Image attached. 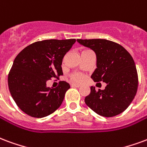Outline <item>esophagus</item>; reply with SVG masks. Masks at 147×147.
<instances>
[{"instance_id":"obj_1","label":"esophagus","mask_w":147,"mask_h":147,"mask_svg":"<svg viewBox=\"0 0 147 147\" xmlns=\"http://www.w3.org/2000/svg\"><path fill=\"white\" fill-rule=\"evenodd\" d=\"M71 86H73V87L79 88V87H80V86H81V85L76 84V83H72V84H71Z\"/></svg>"}]
</instances>
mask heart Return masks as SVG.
<instances>
[{
	"mask_svg": "<svg viewBox=\"0 0 147 147\" xmlns=\"http://www.w3.org/2000/svg\"><path fill=\"white\" fill-rule=\"evenodd\" d=\"M70 79L73 82H82L84 80V76L80 73H73L70 76Z\"/></svg>",
	"mask_w": 147,
	"mask_h": 147,
	"instance_id": "1",
	"label": "heart"
}]
</instances>
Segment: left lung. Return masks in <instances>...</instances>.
Returning <instances> with one entry per match:
<instances>
[{
    "mask_svg": "<svg viewBox=\"0 0 147 147\" xmlns=\"http://www.w3.org/2000/svg\"><path fill=\"white\" fill-rule=\"evenodd\" d=\"M78 43L95 52L96 68L91 78L106 82L104 90L90 87L85 103L103 117H113L123 112L136 94L138 75L131 54L117 43L103 39L77 40Z\"/></svg>",
    "mask_w": 147,
    "mask_h": 147,
    "instance_id": "1",
    "label": "left lung"
}]
</instances>
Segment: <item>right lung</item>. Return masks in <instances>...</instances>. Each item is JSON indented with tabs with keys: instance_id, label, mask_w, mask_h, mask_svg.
<instances>
[{
	"instance_id": "1",
	"label": "right lung",
	"mask_w": 147,
	"mask_h": 147,
	"mask_svg": "<svg viewBox=\"0 0 147 147\" xmlns=\"http://www.w3.org/2000/svg\"><path fill=\"white\" fill-rule=\"evenodd\" d=\"M75 43V39L38 41L16 56L7 82L13 100L24 113L43 118L61 105L70 85L61 81L57 87L50 88L47 81L62 76L63 57Z\"/></svg>"
}]
</instances>
